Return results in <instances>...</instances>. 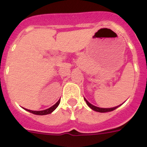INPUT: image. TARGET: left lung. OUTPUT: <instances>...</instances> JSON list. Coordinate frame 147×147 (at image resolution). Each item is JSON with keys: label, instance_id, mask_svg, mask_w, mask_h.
<instances>
[{"label": "left lung", "instance_id": "1", "mask_svg": "<svg viewBox=\"0 0 147 147\" xmlns=\"http://www.w3.org/2000/svg\"><path fill=\"white\" fill-rule=\"evenodd\" d=\"M85 102H86L87 105L89 106L90 108L92 109V110H95V111H96V112H99V113H107V112H110V111H113V110H115V109L117 108V107H119L120 105H119V106H117V107H112V108H101V107H96V106H94V105H91V104L90 103V102H88V101H87L86 98H85Z\"/></svg>", "mask_w": 147, "mask_h": 147}]
</instances>
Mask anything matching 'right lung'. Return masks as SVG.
Returning <instances> with one entry per match:
<instances>
[{
    "mask_svg": "<svg viewBox=\"0 0 147 147\" xmlns=\"http://www.w3.org/2000/svg\"><path fill=\"white\" fill-rule=\"evenodd\" d=\"M59 102H60V100H59L57 103L55 104L54 105H53L52 107H51L50 108L46 109L45 110H41V111H34V110H27V109H25L26 110L28 111V112L32 113L35 114V115H47V114H50L55 110L57 107H58V105H59Z\"/></svg>",
    "mask_w": 147,
    "mask_h": 147,
    "instance_id": "obj_1",
    "label": "right lung"
}]
</instances>
